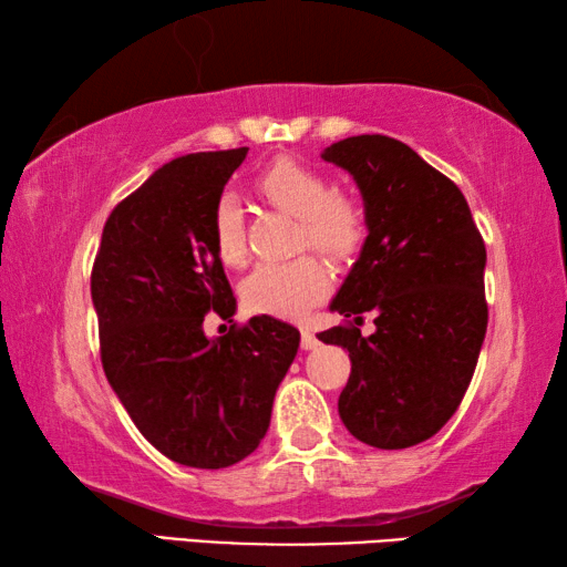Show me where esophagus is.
<instances>
[{
    "label": "esophagus",
    "mask_w": 567,
    "mask_h": 567,
    "mask_svg": "<svg viewBox=\"0 0 567 567\" xmlns=\"http://www.w3.org/2000/svg\"><path fill=\"white\" fill-rule=\"evenodd\" d=\"M302 350H315L318 348V338H315V334L310 332V330H302Z\"/></svg>",
    "instance_id": "1"
}]
</instances>
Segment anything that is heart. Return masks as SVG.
I'll use <instances>...</instances> for the list:
<instances>
[{
  "mask_svg": "<svg viewBox=\"0 0 567 567\" xmlns=\"http://www.w3.org/2000/svg\"><path fill=\"white\" fill-rule=\"evenodd\" d=\"M257 195L272 207L300 219V243L318 249L332 262H350L364 243V215L350 197L332 195L322 172L295 159H277L260 172ZM213 243L227 267L247 262L245 213L235 195L217 199L213 213ZM330 287V270L315 255H300L287 262L255 267L243 282L247 310L275 318H300Z\"/></svg>",
  "mask_w": 567,
  "mask_h": 567,
  "instance_id": "obj_1",
  "label": "heart"
}]
</instances>
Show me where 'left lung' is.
I'll list each match as a JSON object with an SVG mask.
<instances>
[{"instance_id": "left-lung-1", "label": "left lung", "mask_w": 567, "mask_h": 567, "mask_svg": "<svg viewBox=\"0 0 567 567\" xmlns=\"http://www.w3.org/2000/svg\"><path fill=\"white\" fill-rule=\"evenodd\" d=\"M320 157L354 179L368 225L330 310L355 323L377 315L368 339L351 322L318 334L350 352L340 417L364 445H417L455 415L473 380L487 330L485 243L455 182L402 142L360 134Z\"/></svg>"}]
</instances>
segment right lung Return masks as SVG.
<instances>
[{
  "label": "right lung",
  "instance_id": "obj_1",
  "mask_svg": "<svg viewBox=\"0 0 567 567\" xmlns=\"http://www.w3.org/2000/svg\"><path fill=\"white\" fill-rule=\"evenodd\" d=\"M247 147L162 165L112 209L92 267L102 368L114 395L162 455L219 470L255 453L300 332L270 315L207 338L229 320L233 287L213 243V213Z\"/></svg>",
  "mask_w": 567,
  "mask_h": 567
}]
</instances>
